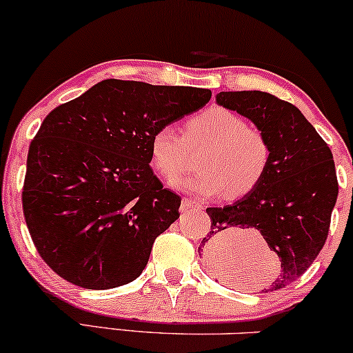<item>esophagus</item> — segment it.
Returning a JSON list of instances; mask_svg holds the SVG:
<instances>
[{
    "label": "esophagus",
    "mask_w": 353,
    "mask_h": 353,
    "mask_svg": "<svg viewBox=\"0 0 353 353\" xmlns=\"http://www.w3.org/2000/svg\"><path fill=\"white\" fill-rule=\"evenodd\" d=\"M201 208V203L194 201V199L183 198L181 199V211H190V210H199Z\"/></svg>",
    "instance_id": "34e87169"
}]
</instances>
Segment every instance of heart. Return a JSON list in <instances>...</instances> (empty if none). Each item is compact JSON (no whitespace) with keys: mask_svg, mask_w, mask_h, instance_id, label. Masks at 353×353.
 <instances>
[{"mask_svg":"<svg viewBox=\"0 0 353 353\" xmlns=\"http://www.w3.org/2000/svg\"><path fill=\"white\" fill-rule=\"evenodd\" d=\"M204 149L199 172L173 181V188L199 198L239 199L262 183L270 167L272 147L260 129L224 108H210L190 117L183 137L172 125L152 134L149 154L152 167L165 180H175L190 168V150Z\"/></svg>","mask_w":353,"mask_h":353,"instance_id":"1","label":"heart"}]
</instances>
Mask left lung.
Here are the masks:
<instances>
[{
	"label": "left lung",
	"instance_id": "left-lung-1",
	"mask_svg": "<svg viewBox=\"0 0 353 353\" xmlns=\"http://www.w3.org/2000/svg\"><path fill=\"white\" fill-rule=\"evenodd\" d=\"M216 103L236 111L267 136L272 159L252 193L223 208H208L211 230L198 247L216 281L241 273L232 232L255 229L280 259L272 288L296 281L323 250L339 185L332 152L303 112L265 91H221Z\"/></svg>",
	"mask_w": 353,
	"mask_h": 353
}]
</instances>
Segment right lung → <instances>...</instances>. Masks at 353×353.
I'll list each match as a JSON object with an SVG mask.
<instances>
[{"instance_id":"1","label":"right lung","mask_w":353,"mask_h":353,"mask_svg":"<svg viewBox=\"0 0 353 353\" xmlns=\"http://www.w3.org/2000/svg\"><path fill=\"white\" fill-rule=\"evenodd\" d=\"M210 99V90L110 78L47 114L29 145L23 211L57 275L86 290L141 275L181 204L152 172L149 141Z\"/></svg>"}]
</instances>
